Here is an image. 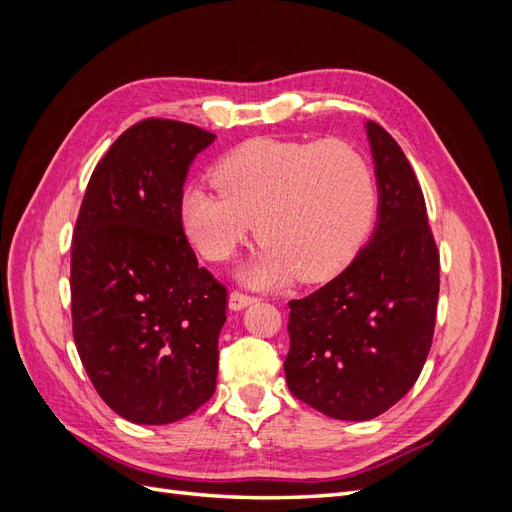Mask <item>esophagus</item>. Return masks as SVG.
<instances>
[{"label":"esophagus","mask_w":512,"mask_h":512,"mask_svg":"<svg viewBox=\"0 0 512 512\" xmlns=\"http://www.w3.org/2000/svg\"><path fill=\"white\" fill-rule=\"evenodd\" d=\"M256 299L250 297V294H243V292H237L232 290L230 297H228V307L232 309V312H241V309H245L247 305H252Z\"/></svg>","instance_id":"obj_1"}]
</instances>
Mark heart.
<instances>
[{"mask_svg":"<svg viewBox=\"0 0 512 512\" xmlns=\"http://www.w3.org/2000/svg\"><path fill=\"white\" fill-rule=\"evenodd\" d=\"M213 183L220 192L185 190L183 230L205 258L226 260L256 228L260 250L237 273L254 288L299 273L324 280L354 258L376 222L374 170L342 141L254 138L222 158Z\"/></svg>","mask_w":512,"mask_h":512,"instance_id":"b5f03b06","label":"heart"}]
</instances>
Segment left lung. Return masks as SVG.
I'll list each match as a JSON object with an SVG mask.
<instances>
[{"label":"left lung","instance_id":"8db88e82","mask_svg":"<svg viewBox=\"0 0 512 512\" xmlns=\"http://www.w3.org/2000/svg\"><path fill=\"white\" fill-rule=\"evenodd\" d=\"M365 134L378 185L374 232L346 271L288 303V389L337 421H369L412 389L440 292V256L414 170L378 123L367 121Z\"/></svg>","mask_w":512,"mask_h":512}]
</instances>
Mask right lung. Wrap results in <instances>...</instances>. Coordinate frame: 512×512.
Here are the masks:
<instances>
[{"mask_svg":"<svg viewBox=\"0 0 512 512\" xmlns=\"http://www.w3.org/2000/svg\"><path fill=\"white\" fill-rule=\"evenodd\" d=\"M215 134L145 119L89 179L72 237V331L91 384L136 425H168L215 393L226 288L183 235L190 166Z\"/></svg>","mask_w":512,"mask_h":512,"instance_id":"right-lung-1","label":"right lung"}]
</instances>
